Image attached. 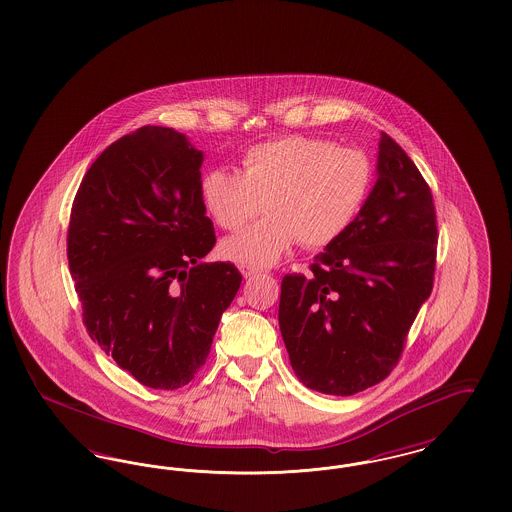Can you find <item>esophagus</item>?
Returning <instances> with one entry per match:
<instances>
[{
    "label": "esophagus",
    "instance_id": "1",
    "mask_svg": "<svg viewBox=\"0 0 512 512\" xmlns=\"http://www.w3.org/2000/svg\"><path fill=\"white\" fill-rule=\"evenodd\" d=\"M240 272H242V276H244V278H253V276L261 274V270H259V268L249 265H240Z\"/></svg>",
    "mask_w": 512,
    "mask_h": 512
}]
</instances>
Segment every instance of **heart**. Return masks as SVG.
I'll return each mask as SVG.
<instances>
[{"label": "heart", "mask_w": 512, "mask_h": 512, "mask_svg": "<svg viewBox=\"0 0 512 512\" xmlns=\"http://www.w3.org/2000/svg\"><path fill=\"white\" fill-rule=\"evenodd\" d=\"M371 181L366 154L295 135L251 146L242 175L205 173L200 192L225 230H240L265 207V219L225 240L221 253L240 265L268 266L297 242L316 249L339 240L366 204Z\"/></svg>", "instance_id": "b5f03b06"}]
</instances>
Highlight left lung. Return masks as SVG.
<instances>
[{
	"label": "left lung",
	"instance_id": "1",
	"mask_svg": "<svg viewBox=\"0 0 512 512\" xmlns=\"http://www.w3.org/2000/svg\"><path fill=\"white\" fill-rule=\"evenodd\" d=\"M436 244L429 184L381 133L377 181L354 223L310 274L282 280L280 331L305 387L350 396L389 375L432 291Z\"/></svg>",
	"mask_w": 512,
	"mask_h": 512
}]
</instances>
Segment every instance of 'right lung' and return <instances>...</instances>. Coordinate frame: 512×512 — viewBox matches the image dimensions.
Segmentation results:
<instances>
[{
    "instance_id": "add662e5",
    "label": "right lung",
    "mask_w": 512,
    "mask_h": 512,
    "mask_svg": "<svg viewBox=\"0 0 512 512\" xmlns=\"http://www.w3.org/2000/svg\"><path fill=\"white\" fill-rule=\"evenodd\" d=\"M202 162L183 133L144 125L91 164L72 204L66 255L83 324L150 389L194 379L242 284L232 263H200L215 246Z\"/></svg>"
}]
</instances>
